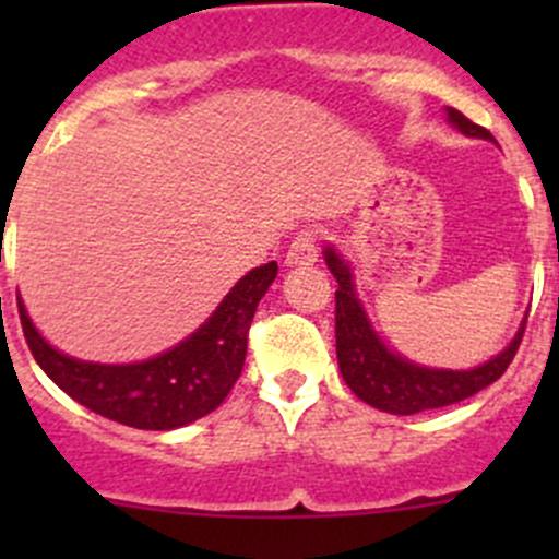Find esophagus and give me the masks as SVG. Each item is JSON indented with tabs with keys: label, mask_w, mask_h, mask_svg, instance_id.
I'll list each match as a JSON object with an SVG mask.
<instances>
[{
	"label": "esophagus",
	"mask_w": 559,
	"mask_h": 559,
	"mask_svg": "<svg viewBox=\"0 0 559 559\" xmlns=\"http://www.w3.org/2000/svg\"><path fill=\"white\" fill-rule=\"evenodd\" d=\"M319 257V248H316V235L313 233H300L292 240L289 251H286V267H302V264H313Z\"/></svg>",
	"instance_id": "esophagus-1"
}]
</instances>
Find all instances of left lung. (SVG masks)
Returning <instances> with one entry per match:
<instances>
[{"instance_id":"left-lung-1","label":"left lung","mask_w":559,"mask_h":559,"mask_svg":"<svg viewBox=\"0 0 559 559\" xmlns=\"http://www.w3.org/2000/svg\"><path fill=\"white\" fill-rule=\"evenodd\" d=\"M447 121L460 129L467 138L489 140L492 134L484 127L473 123L471 118L462 116L454 107H447ZM324 262L330 273L335 275V348H337V368H341L343 381L348 389L365 400L373 408L386 411V414L411 416L419 411L443 408V405L460 403V400L473 397L476 392L487 389L506 373V368L514 359L516 348L524 335V321L516 330L514 341L484 365L471 370H449V368H427V365L411 362L403 354L392 352L376 326L370 324L368 311L357 295L354 284V270L346 259L341 257L335 246H324Z\"/></svg>"}]
</instances>
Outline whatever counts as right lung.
<instances>
[{"mask_svg": "<svg viewBox=\"0 0 559 559\" xmlns=\"http://www.w3.org/2000/svg\"><path fill=\"white\" fill-rule=\"evenodd\" d=\"M275 275V262L248 270L189 337L143 362L103 365L59 352L39 335L19 297L21 326L48 379L88 411L138 430H178L216 411L235 386L248 326Z\"/></svg>", "mask_w": 559, "mask_h": 559, "instance_id": "right-lung-1", "label": "right lung"}]
</instances>
